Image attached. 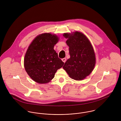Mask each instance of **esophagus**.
I'll use <instances>...</instances> for the list:
<instances>
[{
    "mask_svg": "<svg viewBox=\"0 0 121 121\" xmlns=\"http://www.w3.org/2000/svg\"><path fill=\"white\" fill-rule=\"evenodd\" d=\"M62 61L63 62H66V58H63V59H62Z\"/></svg>",
    "mask_w": 121,
    "mask_h": 121,
    "instance_id": "1",
    "label": "esophagus"
}]
</instances>
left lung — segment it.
<instances>
[{"label": "left lung", "mask_w": 121, "mask_h": 121, "mask_svg": "<svg viewBox=\"0 0 121 121\" xmlns=\"http://www.w3.org/2000/svg\"><path fill=\"white\" fill-rule=\"evenodd\" d=\"M68 39L70 57L63 67L69 77L77 81L83 80L92 72L95 65V56L93 48L86 36L75 32L65 33Z\"/></svg>", "instance_id": "obj_1"}]
</instances>
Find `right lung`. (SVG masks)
<instances>
[{
    "mask_svg": "<svg viewBox=\"0 0 121 121\" xmlns=\"http://www.w3.org/2000/svg\"><path fill=\"white\" fill-rule=\"evenodd\" d=\"M58 37L50 33L37 36L29 46L24 58V67L31 79L44 84L51 81L64 63L53 49Z\"/></svg>",
    "mask_w": 121,
    "mask_h": 121,
    "instance_id": "obj_1",
    "label": "right lung"
}]
</instances>
